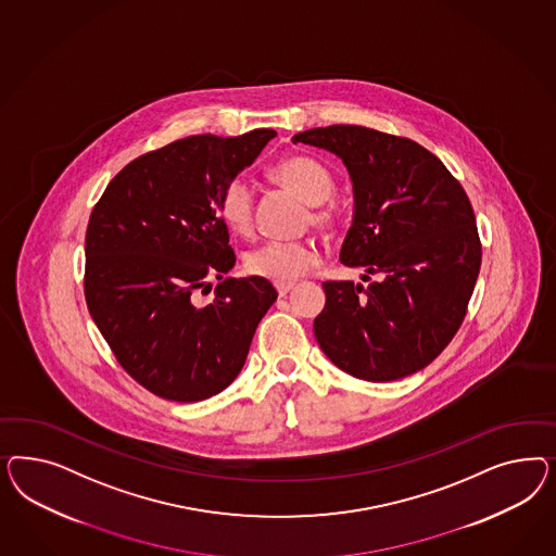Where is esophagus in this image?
Segmentation results:
<instances>
[{"label": "esophagus", "mask_w": 556, "mask_h": 556, "mask_svg": "<svg viewBox=\"0 0 556 556\" xmlns=\"http://www.w3.org/2000/svg\"><path fill=\"white\" fill-rule=\"evenodd\" d=\"M293 287H295V283H291V281H289V283H281V281H279V283H275V289H277V293H279L281 298L287 295V293H289Z\"/></svg>", "instance_id": "34e87169"}]
</instances>
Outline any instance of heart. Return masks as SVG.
<instances>
[{"mask_svg":"<svg viewBox=\"0 0 556 556\" xmlns=\"http://www.w3.org/2000/svg\"><path fill=\"white\" fill-rule=\"evenodd\" d=\"M273 177L314 205L312 222L316 226H334L337 205L328 202L334 189V179L332 173L318 159L307 154H291L273 167ZM218 214L222 222L236 235H247L251 230L254 193L249 179L232 177L222 186L218 193ZM318 261L320 254L307 240H269L254 247L247 254L244 265L256 277H265L275 283H289L316 267Z\"/></svg>","mask_w":556,"mask_h":556,"instance_id":"1","label":"heart"}]
</instances>
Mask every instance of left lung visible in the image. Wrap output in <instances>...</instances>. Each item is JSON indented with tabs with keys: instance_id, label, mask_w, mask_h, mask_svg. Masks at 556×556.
I'll return each instance as SVG.
<instances>
[{
	"instance_id": "8db88e82",
	"label": "left lung",
	"mask_w": 556,
	"mask_h": 556,
	"mask_svg": "<svg viewBox=\"0 0 556 556\" xmlns=\"http://www.w3.org/2000/svg\"><path fill=\"white\" fill-rule=\"evenodd\" d=\"M334 152L353 179L354 216L340 261L381 281H326L314 334L338 369L372 383L430 365L465 320L481 240L463 186L402 136L334 124L291 138ZM369 275H363L367 281Z\"/></svg>"
}]
</instances>
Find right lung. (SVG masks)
<instances>
[{
  "label": "right lung",
  "mask_w": 556,
  "mask_h": 556,
  "mask_svg": "<svg viewBox=\"0 0 556 556\" xmlns=\"http://www.w3.org/2000/svg\"><path fill=\"white\" fill-rule=\"evenodd\" d=\"M275 130L187 136L128 163L108 184L85 232V302L124 370L154 395L202 402L228 388L277 291L235 267L218 214L222 186ZM219 278L212 303L197 291Z\"/></svg>",
  "instance_id": "obj_1"
}]
</instances>
